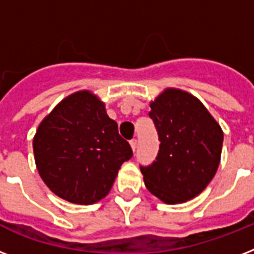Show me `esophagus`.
I'll list each match as a JSON object with an SVG mask.
<instances>
[{
    "label": "esophagus",
    "mask_w": 254,
    "mask_h": 254,
    "mask_svg": "<svg viewBox=\"0 0 254 254\" xmlns=\"http://www.w3.org/2000/svg\"><path fill=\"white\" fill-rule=\"evenodd\" d=\"M130 147H131V150H133V153H135V150H137V139H131Z\"/></svg>",
    "instance_id": "obj_1"
}]
</instances>
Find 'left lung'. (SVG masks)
I'll use <instances>...</instances> for the list:
<instances>
[{
	"instance_id": "obj_1",
	"label": "left lung",
	"mask_w": 254,
	"mask_h": 254,
	"mask_svg": "<svg viewBox=\"0 0 254 254\" xmlns=\"http://www.w3.org/2000/svg\"><path fill=\"white\" fill-rule=\"evenodd\" d=\"M159 151L141 167L146 189L166 204L197 196L220 163L223 130L200 100L178 88H166L150 101Z\"/></svg>"
}]
</instances>
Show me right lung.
<instances>
[{
  "label": "right lung",
  "mask_w": 254,
  "mask_h": 254,
  "mask_svg": "<svg viewBox=\"0 0 254 254\" xmlns=\"http://www.w3.org/2000/svg\"><path fill=\"white\" fill-rule=\"evenodd\" d=\"M33 149L45 185L81 205L107 196L121 165L133 155L104 101L87 89L64 97L42 120Z\"/></svg>",
  "instance_id": "obj_1"
}]
</instances>
